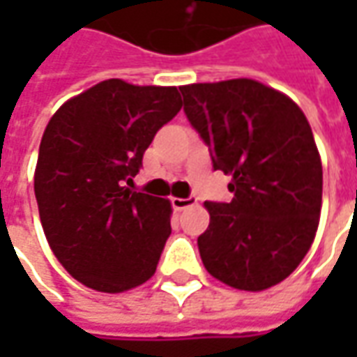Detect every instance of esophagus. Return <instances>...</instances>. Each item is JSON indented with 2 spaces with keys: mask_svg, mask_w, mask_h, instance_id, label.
Here are the masks:
<instances>
[{
  "mask_svg": "<svg viewBox=\"0 0 357 357\" xmlns=\"http://www.w3.org/2000/svg\"><path fill=\"white\" fill-rule=\"evenodd\" d=\"M195 202H197V199H195V197H187V199L174 197V199H172V206H174L176 210H185V208H189V206H193Z\"/></svg>",
  "mask_w": 357,
  "mask_h": 357,
  "instance_id": "1",
  "label": "esophagus"
}]
</instances>
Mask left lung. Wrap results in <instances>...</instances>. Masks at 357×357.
Instances as JSON below:
<instances>
[{"label": "left lung", "mask_w": 357, "mask_h": 357, "mask_svg": "<svg viewBox=\"0 0 357 357\" xmlns=\"http://www.w3.org/2000/svg\"><path fill=\"white\" fill-rule=\"evenodd\" d=\"M179 91L214 170L231 176V202H204L210 224L197 241L204 268L241 291L281 283L312 247L321 214V158L304 112L248 78Z\"/></svg>", "instance_id": "1"}]
</instances>
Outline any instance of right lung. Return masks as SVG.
<instances>
[{"label":"right lung","mask_w":357,"mask_h":357,"mask_svg":"<svg viewBox=\"0 0 357 357\" xmlns=\"http://www.w3.org/2000/svg\"><path fill=\"white\" fill-rule=\"evenodd\" d=\"M179 109L178 88L112 78L66 101L45 128L34 176L43 233L89 289L128 291L156 271L172 233L170 202L128 185Z\"/></svg>","instance_id":"right-lung-1"}]
</instances>
